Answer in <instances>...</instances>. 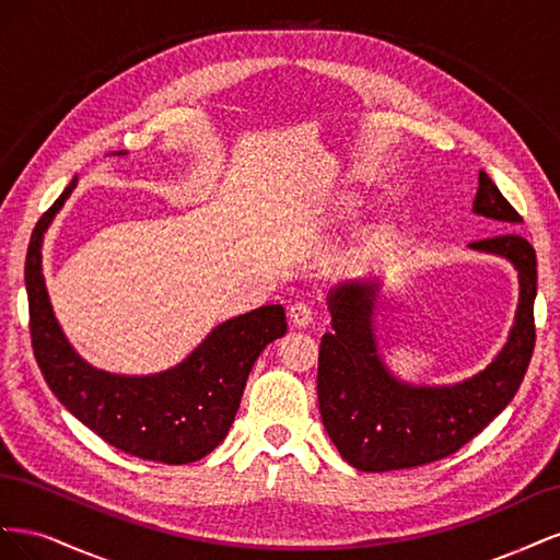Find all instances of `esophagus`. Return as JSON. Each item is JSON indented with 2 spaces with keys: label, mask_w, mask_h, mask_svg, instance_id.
Here are the masks:
<instances>
[{
  "label": "esophagus",
  "mask_w": 560,
  "mask_h": 560,
  "mask_svg": "<svg viewBox=\"0 0 560 560\" xmlns=\"http://www.w3.org/2000/svg\"><path fill=\"white\" fill-rule=\"evenodd\" d=\"M290 319L294 322L296 327H308L313 322V308L308 306L306 301H296L290 306Z\"/></svg>",
  "instance_id": "1"
}]
</instances>
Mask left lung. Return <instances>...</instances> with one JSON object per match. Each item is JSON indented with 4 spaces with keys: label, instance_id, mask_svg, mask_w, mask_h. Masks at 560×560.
Masks as SVG:
<instances>
[{
    "label": "left lung",
    "instance_id": "left-lung-1",
    "mask_svg": "<svg viewBox=\"0 0 560 560\" xmlns=\"http://www.w3.org/2000/svg\"><path fill=\"white\" fill-rule=\"evenodd\" d=\"M474 212L504 226L523 222L486 173L479 175ZM469 247L510 259L518 270L521 296L516 325L495 362L457 385L413 387L387 374L371 334L376 282L343 284L329 294L331 331L319 343L317 401L334 446L360 471L409 469L453 455L521 387L535 350V249L518 233L483 238Z\"/></svg>",
    "mask_w": 560,
    "mask_h": 560
}]
</instances>
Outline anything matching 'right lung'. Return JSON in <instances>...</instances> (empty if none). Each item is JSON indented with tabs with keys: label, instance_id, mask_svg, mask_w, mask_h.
Instances as JSON below:
<instances>
[{
	"label": "right lung",
	"instance_id": "right-lung-1",
	"mask_svg": "<svg viewBox=\"0 0 560 560\" xmlns=\"http://www.w3.org/2000/svg\"><path fill=\"white\" fill-rule=\"evenodd\" d=\"M77 177L37 222L27 245L30 336L42 374L83 425L142 460L186 465L224 442L261 350L287 331L284 308L264 306L226 319L189 358L156 376H116L83 362L50 311L42 276V238Z\"/></svg>",
	"mask_w": 560,
	"mask_h": 560
}]
</instances>
